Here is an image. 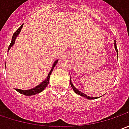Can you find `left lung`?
<instances>
[{
	"mask_svg": "<svg viewBox=\"0 0 129 129\" xmlns=\"http://www.w3.org/2000/svg\"><path fill=\"white\" fill-rule=\"evenodd\" d=\"M114 48H115V50L116 51V53H118V49H117V47H116V41H114ZM70 83H71V86L72 87V88L73 89V91L74 92L76 93V94H78V95H80L83 96V97H84V98H86L87 99H89V100H91V99H98L99 97H91V96H89V95H87L86 94H85L84 93H83L81 91H80L79 90H78L76 87L73 86V84L71 82V79H70Z\"/></svg>",
	"mask_w": 129,
	"mask_h": 129,
	"instance_id": "obj_1",
	"label": "left lung"
}]
</instances>
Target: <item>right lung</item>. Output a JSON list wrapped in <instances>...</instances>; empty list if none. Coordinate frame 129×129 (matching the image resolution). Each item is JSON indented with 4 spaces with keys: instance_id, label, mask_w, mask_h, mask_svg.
Returning a JSON list of instances; mask_svg holds the SVG:
<instances>
[{
    "instance_id": "right-lung-1",
    "label": "right lung",
    "mask_w": 129,
    "mask_h": 129,
    "mask_svg": "<svg viewBox=\"0 0 129 129\" xmlns=\"http://www.w3.org/2000/svg\"><path fill=\"white\" fill-rule=\"evenodd\" d=\"M23 24H22L20 25V27L17 30H16V32L14 33V34L13 35V37H12V40H11V44H10V46L8 47V51H9L10 49H11V48L13 45H14V43H15V41H16V38L18 37V36L20 34V30H21V29L23 28ZM58 60H56L54 63H53V64L52 66V68H51V70L50 71V72L48 73V76L46 77V78L42 81V82L38 86H36V87H34L33 88H30V89H28V90H21V89H18V88H16V90L18 92H19L21 94H23L25 95H36V94H37L38 93H41V92H42L45 88H46V87L48 85V83H49V78H50V76H51V73H52V71H53V70L54 69V67L56 66V65L57 64V63H58Z\"/></svg>"
}]
</instances>
